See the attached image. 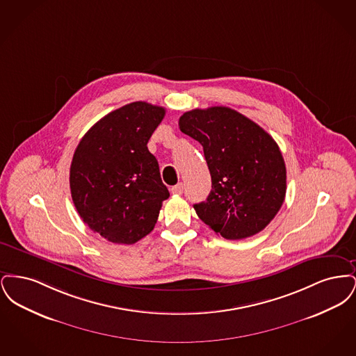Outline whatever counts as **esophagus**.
<instances>
[{
    "label": "esophagus",
    "mask_w": 356,
    "mask_h": 356,
    "mask_svg": "<svg viewBox=\"0 0 356 356\" xmlns=\"http://www.w3.org/2000/svg\"><path fill=\"white\" fill-rule=\"evenodd\" d=\"M183 191H184V184H183V183H179V184H176V186H173L170 188V192H172L173 195H181Z\"/></svg>",
    "instance_id": "esophagus-1"
}]
</instances>
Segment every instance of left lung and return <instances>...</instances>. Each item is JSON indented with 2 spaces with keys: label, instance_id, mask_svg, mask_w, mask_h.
Returning <instances> with one entry per match:
<instances>
[{
  "label": "left lung",
  "instance_id": "obj_1",
  "mask_svg": "<svg viewBox=\"0 0 356 356\" xmlns=\"http://www.w3.org/2000/svg\"><path fill=\"white\" fill-rule=\"evenodd\" d=\"M180 131L203 145L212 179L197 216L228 240L254 236L279 212L287 172L279 145L252 120L228 106L186 112Z\"/></svg>",
  "mask_w": 356,
  "mask_h": 356
}]
</instances>
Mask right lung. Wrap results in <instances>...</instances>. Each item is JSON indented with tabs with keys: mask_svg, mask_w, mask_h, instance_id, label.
<instances>
[{
	"mask_svg": "<svg viewBox=\"0 0 356 356\" xmlns=\"http://www.w3.org/2000/svg\"><path fill=\"white\" fill-rule=\"evenodd\" d=\"M164 116L163 106L127 104L99 120L74 151L73 204L85 224L112 243L134 244L147 236L170 197L147 147Z\"/></svg>",
	"mask_w": 356,
	"mask_h": 356,
	"instance_id": "1",
	"label": "right lung"
}]
</instances>
